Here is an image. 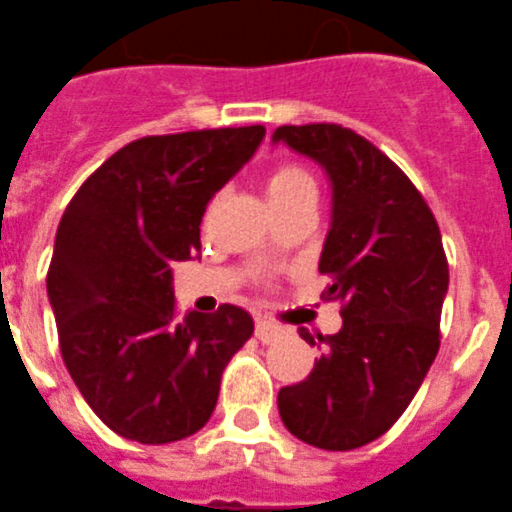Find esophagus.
<instances>
[{
	"mask_svg": "<svg viewBox=\"0 0 512 512\" xmlns=\"http://www.w3.org/2000/svg\"><path fill=\"white\" fill-rule=\"evenodd\" d=\"M283 330L278 324L268 322V319H257L255 322V337L262 342V345H270V342L281 340Z\"/></svg>",
	"mask_w": 512,
	"mask_h": 512,
	"instance_id": "1",
	"label": "esophagus"
}]
</instances>
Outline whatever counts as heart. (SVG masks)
<instances>
[{
  "mask_svg": "<svg viewBox=\"0 0 512 512\" xmlns=\"http://www.w3.org/2000/svg\"><path fill=\"white\" fill-rule=\"evenodd\" d=\"M265 193H268L273 211H278V208H286L304 198H317V182L301 164H278L265 177Z\"/></svg>",
  "mask_w": 512,
  "mask_h": 512,
  "instance_id": "obj_1",
  "label": "heart"
}]
</instances>
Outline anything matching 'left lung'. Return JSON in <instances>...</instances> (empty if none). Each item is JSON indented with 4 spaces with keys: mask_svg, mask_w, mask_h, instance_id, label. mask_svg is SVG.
I'll return each mask as SVG.
<instances>
[{
    "mask_svg": "<svg viewBox=\"0 0 512 512\" xmlns=\"http://www.w3.org/2000/svg\"><path fill=\"white\" fill-rule=\"evenodd\" d=\"M317 162L332 190L319 270L342 304L337 335L301 384L278 391V412L299 441L350 451L399 420L438 355L448 262L428 203L371 141L335 123L275 128ZM309 345L314 337L301 330Z\"/></svg>",
    "mask_w": 512,
    "mask_h": 512,
    "instance_id": "1",
    "label": "left lung"
}]
</instances>
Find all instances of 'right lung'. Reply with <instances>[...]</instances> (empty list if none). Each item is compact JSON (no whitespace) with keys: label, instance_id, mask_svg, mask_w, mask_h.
Instances as JSON below:
<instances>
[{"label":"right lung","instance_id":"1","mask_svg":"<svg viewBox=\"0 0 512 512\" xmlns=\"http://www.w3.org/2000/svg\"><path fill=\"white\" fill-rule=\"evenodd\" d=\"M262 126L146 136L66 206L48 268L61 358L95 415L146 446L213 415L221 373L255 322L239 306L177 317L172 265L201 250L208 201L250 162Z\"/></svg>","mask_w":512,"mask_h":512}]
</instances>
